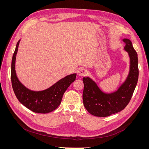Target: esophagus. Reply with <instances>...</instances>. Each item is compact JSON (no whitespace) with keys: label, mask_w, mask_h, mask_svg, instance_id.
<instances>
[{"label":"esophagus","mask_w":149,"mask_h":149,"mask_svg":"<svg viewBox=\"0 0 149 149\" xmlns=\"http://www.w3.org/2000/svg\"><path fill=\"white\" fill-rule=\"evenodd\" d=\"M88 74V71L83 68H81L79 69L78 70V74L80 76H86Z\"/></svg>","instance_id":"obj_1"}]
</instances>
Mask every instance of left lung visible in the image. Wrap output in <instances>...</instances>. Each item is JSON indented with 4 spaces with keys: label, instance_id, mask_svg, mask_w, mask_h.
Listing matches in <instances>:
<instances>
[{
    "label": "left lung",
    "instance_id": "obj_1",
    "mask_svg": "<svg viewBox=\"0 0 149 149\" xmlns=\"http://www.w3.org/2000/svg\"><path fill=\"white\" fill-rule=\"evenodd\" d=\"M125 50L130 58V70L125 82L116 91L106 94L89 77H84L83 104L90 114L97 117H107L123 110L129 104L136 87L139 78L138 58L130 40L124 38Z\"/></svg>",
    "mask_w": 149,
    "mask_h": 149
}]
</instances>
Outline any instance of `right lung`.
<instances>
[{
  "label": "right lung",
  "instance_id": "obj_1",
  "mask_svg": "<svg viewBox=\"0 0 149 149\" xmlns=\"http://www.w3.org/2000/svg\"><path fill=\"white\" fill-rule=\"evenodd\" d=\"M20 40L13 53L11 65V81L17 98L29 109L37 113L50 112L60 104L62 97L70 85L76 79V74L68 75L51 87L41 91H33L25 87L18 79L15 73V59Z\"/></svg>",
  "mask_w": 149,
  "mask_h": 149
}]
</instances>
